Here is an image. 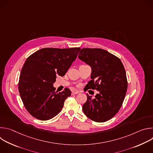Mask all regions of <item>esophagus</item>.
Returning <instances> with one entry per match:
<instances>
[{"mask_svg": "<svg viewBox=\"0 0 153 153\" xmlns=\"http://www.w3.org/2000/svg\"><path fill=\"white\" fill-rule=\"evenodd\" d=\"M79 93V91H77V90H75V91H72V94H77Z\"/></svg>", "mask_w": 153, "mask_h": 153, "instance_id": "obj_1", "label": "esophagus"}]
</instances>
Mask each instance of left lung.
<instances>
[{
  "label": "left lung",
  "instance_id": "obj_1",
  "mask_svg": "<svg viewBox=\"0 0 153 153\" xmlns=\"http://www.w3.org/2000/svg\"><path fill=\"white\" fill-rule=\"evenodd\" d=\"M79 54L92 70L86 86L99 92L94 98L86 94L83 111L94 122H106L118 113L124 100L128 88L125 68L119 58L105 50L82 48Z\"/></svg>",
  "mask_w": 153,
  "mask_h": 153
}]
</instances>
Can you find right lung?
<instances>
[{
	"label": "right lung",
	"instance_id": "1",
	"mask_svg": "<svg viewBox=\"0 0 153 153\" xmlns=\"http://www.w3.org/2000/svg\"><path fill=\"white\" fill-rule=\"evenodd\" d=\"M80 48L40 49L25 60L18 88L22 100L34 117L47 120L57 115L71 92L66 88L57 93L53 87L56 76H63L76 60Z\"/></svg>",
	"mask_w": 153,
	"mask_h": 153
}]
</instances>
